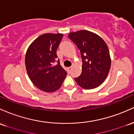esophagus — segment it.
I'll return each instance as SVG.
<instances>
[{"label":"esophagus","mask_w":134,"mask_h":134,"mask_svg":"<svg viewBox=\"0 0 134 134\" xmlns=\"http://www.w3.org/2000/svg\"><path fill=\"white\" fill-rule=\"evenodd\" d=\"M72 68H73V67H72V66H71V67H69L68 68V71H69V72L71 71V69H72Z\"/></svg>","instance_id":"34e87169"}]
</instances>
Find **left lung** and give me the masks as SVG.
<instances>
[{
    "instance_id": "left-lung-1",
    "label": "left lung",
    "mask_w": 134,
    "mask_h": 134,
    "mask_svg": "<svg viewBox=\"0 0 134 134\" xmlns=\"http://www.w3.org/2000/svg\"><path fill=\"white\" fill-rule=\"evenodd\" d=\"M68 37L79 49L82 59V73L75 80L85 89L99 87L108 76L111 63L107 44L88 30L71 32Z\"/></svg>"
}]
</instances>
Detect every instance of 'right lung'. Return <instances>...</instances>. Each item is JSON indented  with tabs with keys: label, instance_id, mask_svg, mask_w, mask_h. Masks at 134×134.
<instances>
[{
	"label": "right lung",
	"instance_id": "obj_1",
	"mask_svg": "<svg viewBox=\"0 0 134 134\" xmlns=\"http://www.w3.org/2000/svg\"><path fill=\"white\" fill-rule=\"evenodd\" d=\"M62 34H45L37 37L28 47L25 55L27 73L32 83L46 92H53L62 85L67 72L58 60L56 51Z\"/></svg>",
	"mask_w": 134,
	"mask_h": 134
}]
</instances>
